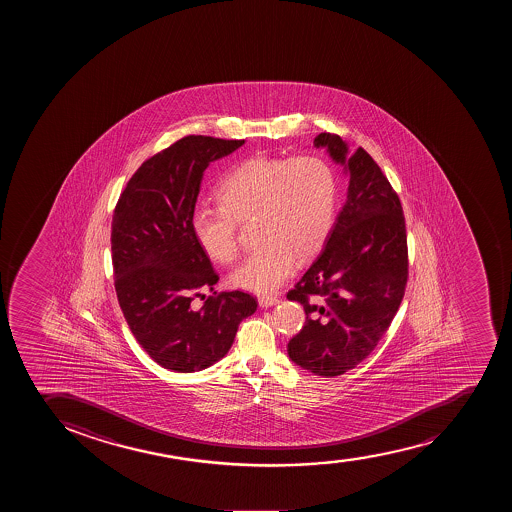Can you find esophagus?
Listing matches in <instances>:
<instances>
[{"mask_svg": "<svg viewBox=\"0 0 512 512\" xmlns=\"http://www.w3.org/2000/svg\"><path fill=\"white\" fill-rule=\"evenodd\" d=\"M277 302H279V297H275V295H260L259 297V305L262 309L272 307V305L277 304Z\"/></svg>", "mask_w": 512, "mask_h": 512, "instance_id": "34e87169", "label": "esophagus"}]
</instances>
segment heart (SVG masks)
Here are the masks:
<instances>
[{
  "mask_svg": "<svg viewBox=\"0 0 512 512\" xmlns=\"http://www.w3.org/2000/svg\"><path fill=\"white\" fill-rule=\"evenodd\" d=\"M337 173L327 158L253 157L238 163L215 188L218 207H198L193 237L208 259L232 264L240 253L238 222L253 218L259 242L230 277L235 287L269 294L294 274L297 259L319 252L334 227Z\"/></svg>",
  "mask_w": 512,
  "mask_h": 512,
  "instance_id": "obj_1",
  "label": "heart"
}]
</instances>
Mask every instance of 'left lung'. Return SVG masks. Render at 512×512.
Returning a JSON list of instances; mask_svg holds the SVG:
<instances>
[{
    "label": "left lung",
    "instance_id": "1",
    "mask_svg": "<svg viewBox=\"0 0 512 512\" xmlns=\"http://www.w3.org/2000/svg\"><path fill=\"white\" fill-rule=\"evenodd\" d=\"M349 173L347 200L322 252L287 299L304 305L305 325L287 345L290 359L322 377L354 369L379 344L404 299L407 233L399 197L374 158L335 133H320Z\"/></svg>",
    "mask_w": 512,
    "mask_h": 512
}]
</instances>
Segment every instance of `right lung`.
I'll list each match as a JSON object with an SVG mask.
<instances>
[{
	"mask_svg": "<svg viewBox=\"0 0 512 512\" xmlns=\"http://www.w3.org/2000/svg\"><path fill=\"white\" fill-rule=\"evenodd\" d=\"M245 140L188 135L148 158L118 198L112 262L118 304L138 344L163 369L195 372L222 359L238 325L257 310L252 295L213 291L218 275L192 232L203 172Z\"/></svg>",
	"mask_w": 512,
	"mask_h": 512,
	"instance_id": "1",
	"label": "right lung"
}]
</instances>
